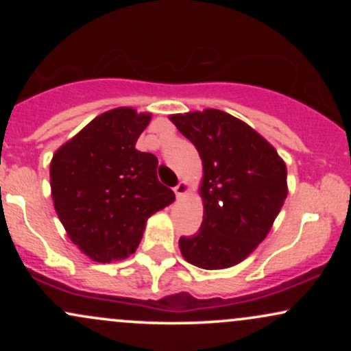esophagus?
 I'll use <instances>...</instances> for the list:
<instances>
[{"mask_svg": "<svg viewBox=\"0 0 351 351\" xmlns=\"http://www.w3.org/2000/svg\"><path fill=\"white\" fill-rule=\"evenodd\" d=\"M188 193V183L186 181H180L178 184H176L175 186V195H176V198H183L184 195H186Z\"/></svg>", "mask_w": 351, "mask_h": 351, "instance_id": "obj_1", "label": "esophagus"}]
</instances>
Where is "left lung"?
<instances>
[{
    "label": "left lung",
    "mask_w": 351,
    "mask_h": 351,
    "mask_svg": "<svg viewBox=\"0 0 351 351\" xmlns=\"http://www.w3.org/2000/svg\"><path fill=\"white\" fill-rule=\"evenodd\" d=\"M203 163V223L180 237L184 261L217 271L243 263L271 231L287 198V167L263 135L217 108L170 115Z\"/></svg>",
    "instance_id": "1"
}]
</instances>
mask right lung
Here are the masks:
<instances>
[{"label":"right lung","instance_id":"add662e5","mask_svg":"<svg viewBox=\"0 0 351 351\" xmlns=\"http://www.w3.org/2000/svg\"><path fill=\"white\" fill-rule=\"evenodd\" d=\"M150 120V112L112 108L52 155L56 213L69 239L95 263L134 254L148 217L175 201L156 176V156L135 148Z\"/></svg>","mask_w":351,"mask_h":351}]
</instances>
